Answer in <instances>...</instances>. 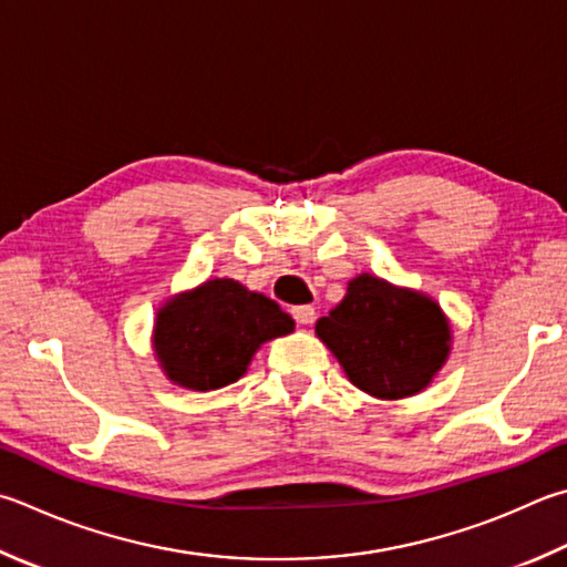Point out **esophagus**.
<instances>
[{
  "label": "esophagus",
  "mask_w": 567,
  "mask_h": 567,
  "mask_svg": "<svg viewBox=\"0 0 567 567\" xmlns=\"http://www.w3.org/2000/svg\"><path fill=\"white\" fill-rule=\"evenodd\" d=\"M292 317H295V322L302 324V327L312 324V322H315V307H310V305L292 307Z\"/></svg>",
  "instance_id": "1"
}]
</instances>
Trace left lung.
Returning a JSON list of instances; mask_svg holds the SVG:
<instances>
[{"label":"left lung","instance_id":"obj_1","mask_svg":"<svg viewBox=\"0 0 567 567\" xmlns=\"http://www.w3.org/2000/svg\"><path fill=\"white\" fill-rule=\"evenodd\" d=\"M349 382L384 401L424 391L441 372L454 344L441 305L411 287L362 272L347 295L315 324Z\"/></svg>","mask_w":567,"mask_h":567}]
</instances>
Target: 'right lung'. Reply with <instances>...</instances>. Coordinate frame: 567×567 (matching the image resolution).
Returning a JSON list of instances; mask_svg holds the SVG:
<instances>
[{
  "label": "right lung",
  "mask_w": 567,
  "mask_h": 567,
  "mask_svg": "<svg viewBox=\"0 0 567 567\" xmlns=\"http://www.w3.org/2000/svg\"><path fill=\"white\" fill-rule=\"evenodd\" d=\"M292 329V317L270 297L213 277L158 307L151 344L171 384L213 391L238 382L257 349Z\"/></svg>",
  "instance_id": "right-lung-1"
}]
</instances>
